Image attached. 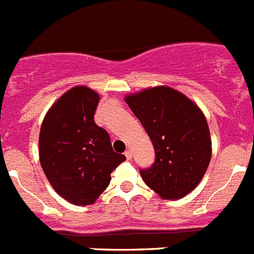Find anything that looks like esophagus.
Returning <instances> with one entry per match:
<instances>
[{"label":"esophagus","mask_w":254,"mask_h":254,"mask_svg":"<svg viewBox=\"0 0 254 254\" xmlns=\"http://www.w3.org/2000/svg\"><path fill=\"white\" fill-rule=\"evenodd\" d=\"M125 155H126V158H127V160H131L132 159V151L131 150H126Z\"/></svg>","instance_id":"34e87169"}]
</instances>
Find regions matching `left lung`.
<instances>
[{"mask_svg":"<svg viewBox=\"0 0 254 254\" xmlns=\"http://www.w3.org/2000/svg\"><path fill=\"white\" fill-rule=\"evenodd\" d=\"M153 142L155 159L140 170L145 184L163 199H180L196 188L211 160L204 114L185 95L154 87L126 97Z\"/></svg>","mask_w":254,"mask_h":254,"instance_id":"1","label":"left lung"}]
</instances>
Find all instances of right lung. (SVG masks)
I'll list each match as a JSON object with an SVG mask.
<instances>
[{"label": "right lung", "instance_id": "obj_1", "mask_svg": "<svg viewBox=\"0 0 254 254\" xmlns=\"http://www.w3.org/2000/svg\"><path fill=\"white\" fill-rule=\"evenodd\" d=\"M100 97L87 87L65 92L47 112L40 132V160L55 191L77 205L92 204L126 157L95 123Z\"/></svg>", "mask_w": 254, "mask_h": 254}]
</instances>
